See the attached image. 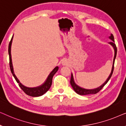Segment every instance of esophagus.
<instances>
[{
  "instance_id": "obj_1",
  "label": "esophagus",
  "mask_w": 126,
  "mask_h": 126,
  "mask_svg": "<svg viewBox=\"0 0 126 126\" xmlns=\"http://www.w3.org/2000/svg\"><path fill=\"white\" fill-rule=\"evenodd\" d=\"M67 63H68V62H67L66 60H63V61H62V64H63V65H66Z\"/></svg>"
}]
</instances>
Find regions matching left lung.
<instances>
[{"label": "left lung", "mask_w": 126, "mask_h": 126, "mask_svg": "<svg viewBox=\"0 0 126 126\" xmlns=\"http://www.w3.org/2000/svg\"><path fill=\"white\" fill-rule=\"evenodd\" d=\"M109 38L110 39H111L112 41L109 42V44L111 45L112 46L113 49H114V57H113V64H112V70H111V72L110 73V75L109 76V77H108V79H107V80L104 82V84H102L101 86H100L99 87L97 88L94 89H84L82 88L79 87V85H77L76 84L75 82V81H74V79H73V75H71V79H70V84H71L72 88L74 89V91H75L77 93V94H80V95H86V94H97V92H99L101 90V89L103 88V87L106 85V84L107 83L108 81L111 78L112 76V75L113 73V69H114V63H115V58H116V53H117V48L116 46V45L115 44V41H114V37H113V35L112 34H111V35L109 37Z\"/></svg>", "instance_id": "8db88e82"}]
</instances>
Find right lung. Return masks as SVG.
Instances as JSON below:
<instances>
[{"label":"right lung","instance_id":"right-lung-1","mask_svg":"<svg viewBox=\"0 0 126 126\" xmlns=\"http://www.w3.org/2000/svg\"><path fill=\"white\" fill-rule=\"evenodd\" d=\"M13 36L12 37V38L10 41L9 43V45H8V54H9V59H10V69H11V72L12 74H13V76L14 77L15 80L16 81V82H18L19 84V86L20 87L22 90L23 91V92L25 93L26 94H27V95L32 96V97H38V96H41L47 92V91L49 90L50 88L51 84H52V79L53 76L55 75V73L57 72L58 70V67L56 66L54 69H53L52 71L51 72V73L49 74V75L48 76L47 79H46V81L44 82L42 85L39 86V87H35V88H28L25 87L23 85L20 83L19 81L16 76L14 74V69H13V63H12V60H11V44L12 41H13Z\"/></svg>","mask_w":126,"mask_h":126}]
</instances>
